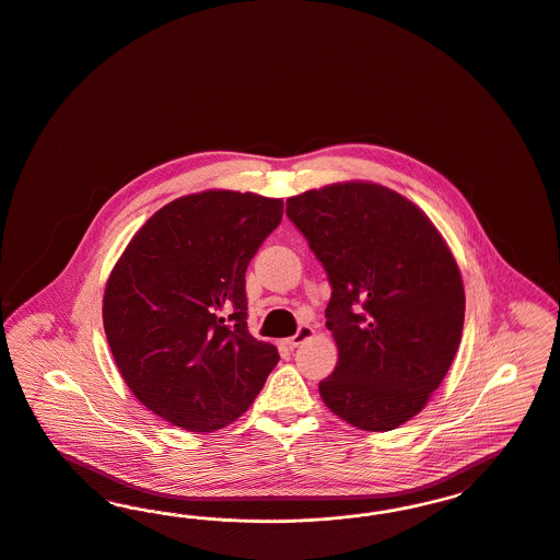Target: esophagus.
Returning <instances> with one entry per match:
<instances>
[{
    "instance_id": "1",
    "label": "esophagus",
    "mask_w": 560,
    "mask_h": 560,
    "mask_svg": "<svg viewBox=\"0 0 560 560\" xmlns=\"http://www.w3.org/2000/svg\"><path fill=\"white\" fill-rule=\"evenodd\" d=\"M314 336V329L313 327H308V325H304V327H300V329H298V334H295V336H291V337H288V339H285V346H288V348H298V346H300V343H304V341H306V339H311V337Z\"/></svg>"
}]
</instances>
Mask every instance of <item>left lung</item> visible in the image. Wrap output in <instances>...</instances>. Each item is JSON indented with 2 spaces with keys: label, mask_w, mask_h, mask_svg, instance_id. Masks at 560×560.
Listing matches in <instances>:
<instances>
[{
  "label": "left lung",
  "mask_w": 560,
  "mask_h": 560,
  "mask_svg": "<svg viewBox=\"0 0 560 560\" xmlns=\"http://www.w3.org/2000/svg\"><path fill=\"white\" fill-rule=\"evenodd\" d=\"M327 270L336 371L318 383L331 412L362 431L419 415L446 377L465 323V288L444 237L394 189L348 180L288 200Z\"/></svg>",
  "instance_id": "8db88e82"
}]
</instances>
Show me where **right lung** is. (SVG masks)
<instances>
[{
	"mask_svg": "<svg viewBox=\"0 0 560 560\" xmlns=\"http://www.w3.org/2000/svg\"><path fill=\"white\" fill-rule=\"evenodd\" d=\"M283 201L210 189L160 208L104 291V329L135 398L164 421L210 433L237 421L279 362L247 331L246 269Z\"/></svg>",
	"mask_w": 560,
	"mask_h": 560,
	"instance_id": "right-lung-1",
	"label": "right lung"
}]
</instances>
